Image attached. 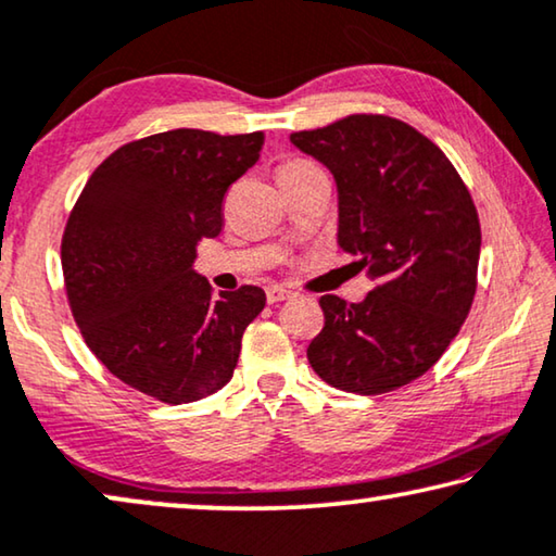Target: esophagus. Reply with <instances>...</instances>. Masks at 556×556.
<instances>
[{"mask_svg": "<svg viewBox=\"0 0 556 556\" xmlns=\"http://www.w3.org/2000/svg\"><path fill=\"white\" fill-rule=\"evenodd\" d=\"M292 292H289V289H281V287H269L267 289V302L269 304H281V302H287V300H292Z\"/></svg>", "mask_w": 556, "mask_h": 556, "instance_id": "esophagus-1", "label": "esophagus"}]
</instances>
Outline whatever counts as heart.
<instances>
[{
	"label": "heart",
	"mask_w": 556,
	"mask_h": 556,
	"mask_svg": "<svg viewBox=\"0 0 556 556\" xmlns=\"http://www.w3.org/2000/svg\"><path fill=\"white\" fill-rule=\"evenodd\" d=\"M314 172H321L317 164L309 162V160H289L279 167L277 177L281 179H294V177H306V174H314Z\"/></svg>",
	"instance_id": "obj_1"
}]
</instances>
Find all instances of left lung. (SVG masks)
I'll return each instance as SVG.
<instances>
[{"label":"left lung","mask_w":556,"mask_h":556,"mask_svg":"<svg viewBox=\"0 0 556 556\" xmlns=\"http://www.w3.org/2000/svg\"><path fill=\"white\" fill-rule=\"evenodd\" d=\"M292 142L334 174L339 247L377 281L359 304L321 296L306 359L342 392H394L434 367L475 302V199L432 139L387 114H350Z\"/></svg>","instance_id":"8db88e82"}]
</instances>
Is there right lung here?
<instances>
[{
	"label": "right lung",
	"instance_id": "add662e5",
	"mask_svg": "<svg viewBox=\"0 0 556 556\" xmlns=\"http://www.w3.org/2000/svg\"><path fill=\"white\" fill-rule=\"evenodd\" d=\"M264 131L169 129L122 144L87 179L62 237L72 317L94 357L164 404L197 402L235 375L260 287L212 296L197 242L225 227L229 187L260 160Z\"/></svg>",
	"mask_w": 556,
	"mask_h": 556
}]
</instances>
